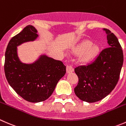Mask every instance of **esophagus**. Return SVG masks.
<instances>
[{"instance_id":"1","label":"esophagus","mask_w":126,"mask_h":126,"mask_svg":"<svg viewBox=\"0 0 126 126\" xmlns=\"http://www.w3.org/2000/svg\"><path fill=\"white\" fill-rule=\"evenodd\" d=\"M67 73H72L74 71V69H73V67H72L71 65H67Z\"/></svg>"}]
</instances>
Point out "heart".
Listing matches in <instances>:
<instances>
[{
    "label": "heart",
    "instance_id": "heart-1",
    "mask_svg": "<svg viewBox=\"0 0 126 126\" xmlns=\"http://www.w3.org/2000/svg\"><path fill=\"white\" fill-rule=\"evenodd\" d=\"M75 53L78 54H83L82 61L89 62L93 60L99 53V48L97 46H93V43L86 42L78 46L75 49Z\"/></svg>",
    "mask_w": 126,
    "mask_h": 126
}]
</instances>
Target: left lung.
Segmentation results:
<instances>
[{
  "label": "left lung",
  "mask_w": 126,
  "mask_h": 126,
  "mask_svg": "<svg viewBox=\"0 0 126 126\" xmlns=\"http://www.w3.org/2000/svg\"><path fill=\"white\" fill-rule=\"evenodd\" d=\"M103 30L107 35L108 48L103 49L91 63L75 68L79 79L75 93L86 102L99 101L113 91L123 64V53L118 39L110 30Z\"/></svg>",
  "instance_id": "left-lung-1"
}]
</instances>
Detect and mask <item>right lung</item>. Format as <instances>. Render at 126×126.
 I'll return each instance as SVG.
<instances>
[{
	"label": "right lung",
	"instance_id": "right-lung-1",
	"mask_svg": "<svg viewBox=\"0 0 126 126\" xmlns=\"http://www.w3.org/2000/svg\"><path fill=\"white\" fill-rule=\"evenodd\" d=\"M37 33L33 26H26L10 40L5 54L4 70L8 83L21 97L33 103L48 99L66 73V67L61 61L45 54L32 63L21 61L17 47L34 41L38 37Z\"/></svg>",
	"mask_w": 126,
	"mask_h": 126
}]
</instances>
